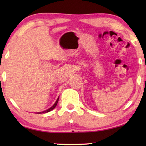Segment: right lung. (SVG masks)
Segmentation results:
<instances>
[{
    "label": "right lung",
    "mask_w": 146,
    "mask_h": 146,
    "mask_svg": "<svg viewBox=\"0 0 146 146\" xmlns=\"http://www.w3.org/2000/svg\"><path fill=\"white\" fill-rule=\"evenodd\" d=\"M58 100H59V97L58 98V99L56 100V102H55L54 104V105L52 106L50 108H48V110H44V111H40V112H37L36 113H47V112H49V111H52V110H54V109L55 108V107H56V105H57V104H58Z\"/></svg>",
    "instance_id": "obj_1"
}]
</instances>
